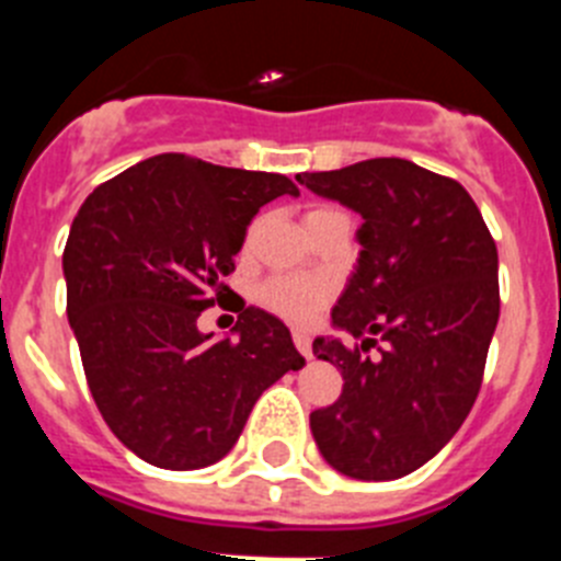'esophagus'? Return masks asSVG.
Instances as JSON below:
<instances>
[{"mask_svg": "<svg viewBox=\"0 0 561 561\" xmlns=\"http://www.w3.org/2000/svg\"><path fill=\"white\" fill-rule=\"evenodd\" d=\"M291 340H295L297 351H300L306 359H311V336L306 334V331H295V334H291Z\"/></svg>", "mask_w": 561, "mask_h": 561, "instance_id": "1", "label": "esophagus"}]
</instances>
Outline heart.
<instances>
[{
	"label": "heart",
	"instance_id": "heart-1",
	"mask_svg": "<svg viewBox=\"0 0 561 561\" xmlns=\"http://www.w3.org/2000/svg\"><path fill=\"white\" fill-rule=\"evenodd\" d=\"M325 213L334 210L331 207H314L306 216V221L317 219V216H325ZM257 297H261V304L266 309L286 317L291 323H309L311 317L323 309L325 300H329V284L306 275H275L261 284Z\"/></svg>",
	"mask_w": 561,
	"mask_h": 561
}]
</instances>
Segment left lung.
<instances>
[{"label": "left lung", "mask_w": 561, "mask_h": 561, "mask_svg": "<svg viewBox=\"0 0 561 561\" xmlns=\"http://www.w3.org/2000/svg\"><path fill=\"white\" fill-rule=\"evenodd\" d=\"M297 182L362 216L356 272L331 311L362 345H311L345 381L334 404L311 413V435L336 472L404 478L444 449L478 399L500 317L497 247L460 182L410 160L379 157Z\"/></svg>", "instance_id": "obj_1"}]
</instances>
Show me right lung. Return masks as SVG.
Masks as SVG:
<instances>
[{
  "mask_svg": "<svg viewBox=\"0 0 561 561\" xmlns=\"http://www.w3.org/2000/svg\"><path fill=\"white\" fill-rule=\"evenodd\" d=\"M300 196L284 173L160 153L89 193L64 247L67 317L103 421L146 463L202 469L236 447L257 396L304 368L289 329L241 309L236 340L196 320L230 291L247 227Z\"/></svg>",
  "mask_w": 561,
  "mask_h": 561,
  "instance_id": "1",
  "label": "right lung"
}]
</instances>
